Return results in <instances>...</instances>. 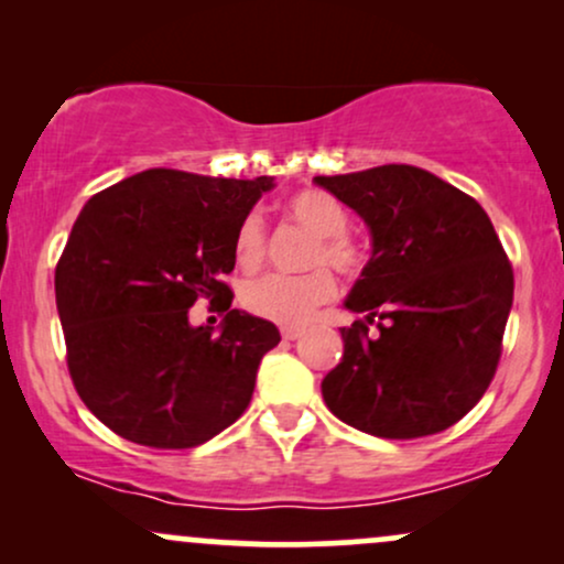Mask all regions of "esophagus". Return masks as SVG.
I'll use <instances>...</instances> for the list:
<instances>
[{"mask_svg": "<svg viewBox=\"0 0 564 564\" xmlns=\"http://www.w3.org/2000/svg\"><path fill=\"white\" fill-rule=\"evenodd\" d=\"M281 336L286 341H294V339H300V336H302V328L300 326H283L281 328Z\"/></svg>", "mask_w": 564, "mask_h": 564, "instance_id": "esophagus-1", "label": "esophagus"}]
</instances>
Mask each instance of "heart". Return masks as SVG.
Wrapping results in <instances>:
<instances>
[{"mask_svg": "<svg viewBox=\"0 0 564 564\" xmlns=\"http://www.w3.org/2000/svg\"><path fill=\"white\" fill-rule=\"evenodd\" d=\"M286 212L296 225L318 236L307 254V264L315 270L300 275L270 273L254 278L241 289V302L257 318L273 321L278 326H304L321 304L336 296V278L323 264H332L345 275H355L364 270L366 249L347 232L349 215L332 193H296L286 200ZM232 251L243 270L260 268L268 254V225L262 215L249 212L241 219Z\"/></svg>", "mask_w": 564, "mask_h": 564, "instance_id": "b5f03b06", "label": "heart"}]
</instances>
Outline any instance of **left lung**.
I'll return each mask as SVG.
<instances>
[{"label":"left lung","mask_w":564,"mask_h":564,"mask_svg":"<svg viewBox=\"0 0 564 564\" xmlns=\"http://www.w3.org/2000/svg\"><path fill=\"white\" fill-rule=\"evenodd\" d=\"M313 183L373 238L345 302L366 321L341 328L345 355L321 384L328 411L387 440L448 430L480 403L501 360L514 273L494 225L475 198L419 166Z\"/></svg>","instance_id":"8db88e82"}]
</instances>
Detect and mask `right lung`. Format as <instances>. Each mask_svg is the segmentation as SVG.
<instances>
[{
  "mask_svg": "<svg viewBox=\"0 0 564 564\" xmlns=\"http://www.w3.org/2000/svg\"><path fill=\"white\" fill-rule=\"evenodd\" d=\"M270 187L273 177L148 170L82 209L57 260L55 302L70 381L119 437L196 448L246 411L281 334L230 307L225 275L238 225ZM198 299L226 315L217 335L186 321Z\"/></svg>",
  "mask_w": 564,
  "mask_h": 564,
  "instance_id": "right-lung-1",
  "label": "right lung"
}]
</instances>
